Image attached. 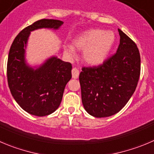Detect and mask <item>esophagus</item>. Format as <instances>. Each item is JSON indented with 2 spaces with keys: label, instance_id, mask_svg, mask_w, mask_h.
<instances>
[{
  "label": "esophagus",
  "instance_id": "1",
  "mask_svg": "<svg viewBox=\"0 0 154 154\" xmlns=\"http://www.w3.org/2000/svg\"><path fill=\"white\" fill-rule=\"evenodd\" d=\"M72 75L73 79H78L79 75V71L76 68H73L72 69Z\"/></svg>",
  "mask_w": 154,
  "mask_h": 154
}]
</instances>
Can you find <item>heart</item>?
Returning a JSON list of instances; mask_svg holds the SVG:
<instances>
[{"label":"heart","instance_id":"1","mask_svg":"<svg viewBox=\"0 0 154 154\" xmlns=\"http://www.w3.org/2000/svg\"><path fill=\"white\" fill-rule=\"evenodd\" d=\"M115 42V34L111 31L92 29L75 37L73 45L77 49L83 51V60L86 63L98 66L106 60ZM64 51L71 59L76 57L75 50L72 45H66Z\"/></svg>","mask_w":154,"mask_h":154}]
</instances>
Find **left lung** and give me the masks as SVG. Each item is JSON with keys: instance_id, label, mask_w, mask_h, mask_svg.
Returning a JSON list of instances; mask_svg holds the SVG:
<instances>
[{"instance_id": "left-lung-1", "label": "left lung", "mask_w": 154, "mask_h": 154, "mask_svg": "<svg viewBox=\"0 0 154 154\" xmlns=\"http://www.w3.org/2000/svg\"><path fill=\"white\" fill-rule=\"evenodd\" d=\"M120 43L116 53L94 67H83L79 74L85 109L97 118L119 112L134 94L140 72L136 44L118 29Z\"/></svg>"}]
</instances>
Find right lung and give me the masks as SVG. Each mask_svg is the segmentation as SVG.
<instances>
[{
	"mask_svg": "<svg viewBox=\"0 0 154 154\" xmlns=\"http://www.w3.org/2000/svg\"><path fill=\"white\" fill-rule=\"evenodd\" d=\"M63 22L38 20L27 26L15 38L9 51L7 82L17 103L26 112L45 116L59 107L67 82L72 78V64L53 56L38 67L26 60V49L31 32L39 29H60Z\"/></svg>",
	"mask_w": 154,
	"mask_h": 154,
	"instance_id": "1",
	"label": "right lung"
}]
</instances>
